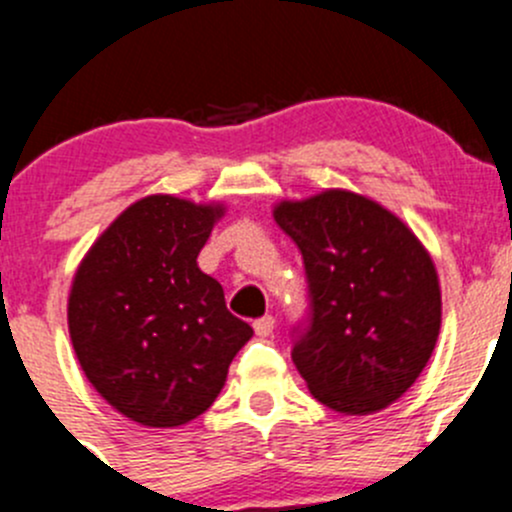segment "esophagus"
<instances>
[{
    "instance_id": "1",
    "label": "esophagus",
    "mask_w": 512,
    "mask_h": 512,
    "mask_svg": "<svg viewBox=\"0 0 512 512\" xmlns=\"http://www.w3.org/2000/svg\"><path fill=\"white\" fill-rule=\"evenodd\" d=\"M252 327H255L257 337H270L272 329H275V317H272V314H267V317L255 319V324H252Z\"/></svg>"
}]
</instances>
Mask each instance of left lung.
I'll use <instances>...</instances> for the list:
<instances>
[{
  "instance_id": "1",
  "label": "left lung",
  "mask_w": 512,
  "mask_h": 512,
  "mask_svg": "<svg viewBox=\"0 0 512 512\" xmlns=\"http://www.w3.org/2000/svg\"><path fill=\"white\" fill-rule=\"evenodd\" d=\"M275 220L299 247L307 327L292 361L329 409L366 416L411 389L441 332V287L421 240L352 190L282 200Z\"/></svg>"
}]
</instances>
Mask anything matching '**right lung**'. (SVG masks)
Segmentation results:
<instances>
[{"mask_svg": "<svg viewBox=\"0 0 512 512\" xmlns=\"http://www.w3.org/2000/svg\"><path fill=\"white\" fill-rule=\"evenodd\" d=\"M223 205L148 195L91 245L69 294V334L91 386L141 426L213 406L252 327L227 312L198 255Z\"/></svg>", "mask_w": 512, "mask_h": 512, "instance_id": "1", "label": "right lung"}]
</instances>
